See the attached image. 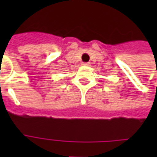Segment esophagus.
<instances>
[{"instance_id": "esophagus-1", "label": "esophagus", "mask_w": 157, "mask_h": 157, "mask_svg": "<svg viewBox=\"0 0 157 157\" xmlns=\"http://www.w3.org/2000/svg\"><path fill=\"white\" fill-rule=\"evenodd\" d=\"M82 65H90V63H82Z\"/></svg>"}]
</instances>
